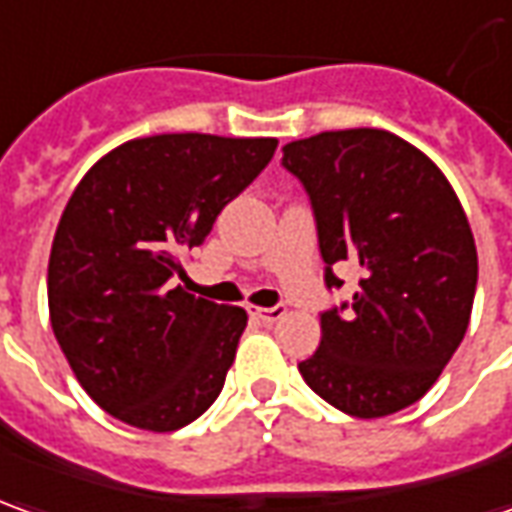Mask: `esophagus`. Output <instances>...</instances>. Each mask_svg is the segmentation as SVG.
Instances as JSON below:
<instances>
[{
  "label": "esophagus",
  "mask_w": 512,
  "mask_h": 512,
  "mask_svg": "<svg viewBox=\"0 0 512 512\" xmlns=\"http://www.w3.org/2000/svg\"><path fill=\"white\" fill-rule=\"evenodd\" d=\"M249 316L257 319V322H263V325H271V322L283 319L285 308L283 305H271V308H249Z\"/></svg>",
  "instance_id": "obj_1"
}]
</instances>
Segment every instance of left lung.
Returning a JSON list of instances; mask_svg holds the SVG:
<instances>
[{
	"label": "left lung",
	"instance_id": "left-lung-1",
	"mask_svg": "<svg viewBox=\"0 0 512 512\" xmlns=\"http://www.w3.org/2000/svg\"><path fill=\"white\" fill-rule=\"evenodd\" d=\"M280 165L308 193L328 291L344 285L336 269L358 274L353 300L319 314L302 378L344 415L401 412L468 330L476 246L460 198L429 156L378 128L288 142Z\"/></svg>",
	"mask_w": 512,
	"mask_h": 512
}]
</instances>
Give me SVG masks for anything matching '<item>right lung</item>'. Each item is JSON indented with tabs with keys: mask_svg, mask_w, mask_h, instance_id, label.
Returning <instances> with one entry per match:
<instances>
[{
	"mask_svg": "<svg viewBox=\"0 0 512 512\" xmlns=\"http://www.w3.org/2000/svg\"><path fill=\"white\" fill-rule=\"evenodd\" d=\"M274 148L269 137L131 139L75 187L52 241L50 322L81 387L117 420L176 431L221 395L246 311L187 294L182 255Z\"/></svg>",
	"mask_w": 512,
	"mask_h": 512,
	"instance_id": "obj_1",
	"label": "right lung"
}]
</instances>
